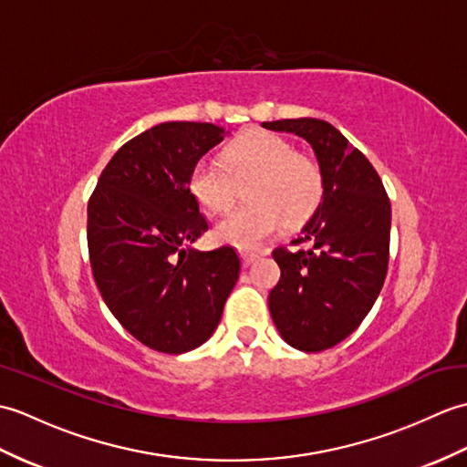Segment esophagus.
<instances>
[{
    "instance_id": "esophagus-1",
    "label": "esophagus",
    "mask_w": 467,
    "mask_h": 467,
    "mask_svg": "<svg viewBox=\"0 0 467 467\" xmlns=\"http://www.w3.org/2000/svg\"><path fill=\"white\" fill-rule=\"evenodd\" d=\"M241 259H243V265H244V266H251L256 259H259V254H254V253H243Z\"/></svg>"
}]
</instances>
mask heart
<instances>
[{"mask_svg":"<svg viewBox=\"0 0 467 467\" xmlns=\"http://www.w3.org/2000/svg\"><path fill=\"white\" fill-rule=\"evenodd\" d=\"M249 204L214 223V239L253 251L281 231L283 221L299 226L319 208L325 192L321 166L296 154L279 134L251 132L223 152V162L202 156L188 174V192L206 211H223L246 184Z\"/></svg>","mask_w":467,"mask_h":467,"instance_id":"obj_1","label":"heart"}]
</instances>
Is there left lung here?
Masks as SVG:
<instances>
[{"label":"left lung","instance_id":"left-lung-1","mask_svg":"<svg viewBox=\"0 0 467 467\" xmlns=\"http://www.w3.org/2000/svg\"><path fill=\"white\" fill-rule=\"evenodd\" d=\"M311 144L325 192L293 244L273 251L281 281L269 293V311L283 339L306 353L341 343L371 311L389 263L391 204L371 162L317 118L263 122Z\"/></svg>","mask_w":467,"mask_h":467}]
</instances>
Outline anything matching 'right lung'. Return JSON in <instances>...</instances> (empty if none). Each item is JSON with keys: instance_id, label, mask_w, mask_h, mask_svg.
Returning <instances> with one entry per match:
<instances>
[{"instance_id": "right-lung-1", "label": "right lung", "mask_w": 467, "mask_h": 467, "mask_svg": "<svg viewBox=\"0 0 467 467\" xmlns=\"http://www.w3.org/2000/svg\"><path fill=\"white\" fill-rule=\"evenodd\" d=\"M223 138L224 128L208 122L158 124L112 156L88 202L98 289L124 329L154 351L201 347L239 281L231 246H188L208 231L188 174Z\"/></svg>"}]
</instances>
